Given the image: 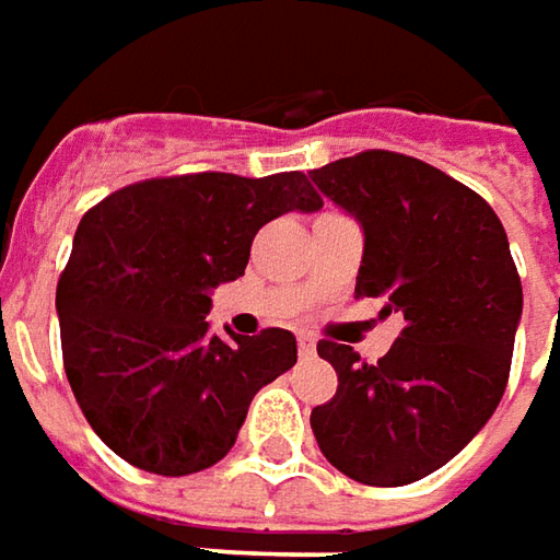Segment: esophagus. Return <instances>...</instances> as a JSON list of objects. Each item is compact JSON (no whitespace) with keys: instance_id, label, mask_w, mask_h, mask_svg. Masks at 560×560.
Masks as SVG:
<instances>
[{"instance_id":"1","label":"esophagus","mask_w":560,"mask_h":560,"mask_svg":"<svg viewBox=\"0 0 560 560\" xmlns=\"http://www.w3.org/2000/svg\"><path fill=\"white\" fill-rule=\"evenodd\" d=\"M296 343H300V352H303V355H312V352H315V340H312L310 334H300Z\"/></svg>"}]
</instances>
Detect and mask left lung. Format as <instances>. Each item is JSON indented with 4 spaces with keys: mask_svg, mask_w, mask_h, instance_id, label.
Masks as SVG:
<instances>
[{
    "mask_svg": "<svg viewBox=\"0 0 560 560\" xmlns=\"http://www.w3.org/2000/svg\"><path fill=\"white\" fill-rule=\"evenodd\" d=\"M310 177L361 223L355 296L405 318L376 364L318 343L340 386L312 410V432L352 481L401 488L454 459L500 405L524 303L518 269L488 201L420 159L368 150Z\"/></svg>",
    "mask_w": 560,
    "mask_h": 560,
    "instance_id": "left-lung-1",
    "label": "left lung"
}]
</instances>
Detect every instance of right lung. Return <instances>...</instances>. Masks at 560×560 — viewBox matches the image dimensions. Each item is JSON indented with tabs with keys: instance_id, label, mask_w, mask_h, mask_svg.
Masks as SVG:
<instances>
[{
	"instance_id": "obj_1",
	"label": "right lung",
	"mask_w": 560,
	"mask_h": 560,
	"mask_svg": "<svg viewBox=\"0 0 560 560\" xmlns=\"http://www.w3.org/2000/svg\"><path fill=\"white\" fill-rule=\"evenodd\" d=\"M322 208L300 171L155 177L82 217L57 281L63 371L113 454L155 475H192L230 454L250 398L291 371V330L217 337L211 291L245 276L269 220Z\"/></svg>"
}]
</instances>
